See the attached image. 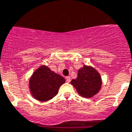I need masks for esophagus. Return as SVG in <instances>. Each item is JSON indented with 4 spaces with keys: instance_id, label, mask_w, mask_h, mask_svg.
<instances>
[{
    "instance_id": "34e87169",
    "label": "esophagus",
    "mask_w": 132,
    "mask_h": 132,
    "mask_svg": "<svg viewBox=\"0 0 132 132\" xmlns=\"http://www.w3.org/2000/svg\"><path fill=\"white\" fill-rule=\"evenodd\" d=\"M66 81H67V82H70V80H71L70 76H67V77H66Z\"/></svg>"
}]
</instances>
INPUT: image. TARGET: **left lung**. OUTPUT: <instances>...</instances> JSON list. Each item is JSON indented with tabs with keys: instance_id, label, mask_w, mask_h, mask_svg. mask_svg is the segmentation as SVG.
Segmentation results:
<instances>
[{
	"instance_id": "8db88e82",
	"label": "left lung",
	"mask_w": 132,
	"mask_h": 132,
	"mask_svg": "<svg viewBox=\"0 0 132 132\" xmlns=\"http://www.w3.org/2000/svg\"><path fill=\"white\" fill-rule=\"evenodd\" d=\"M70 83L80 96L90 98L99 92L102 81L100 74L94 68L84 65L78 70L77 78Z\"/></svg>"
}]
</instances>
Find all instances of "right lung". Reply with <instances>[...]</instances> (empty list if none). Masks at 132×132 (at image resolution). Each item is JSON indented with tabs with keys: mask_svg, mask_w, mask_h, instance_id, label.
<instances>
[{
	"mask_svg": "<svg viewBox=\"0 0 132 132\" xmlns=\"http://www.w3.org/2000/svg\"><path fill=\"white\" fill-rule=\"evenodd\" d=\"M66 82L62 76L42 65L34 71L29 79L32 96L40 102H46L57 95L59 88Z\"/></svg>",
	"mask_w": 132,
	"mask_h": 132,
	"instance_id": "obj_1",
	"label": "right lung"
}]
</instances>
